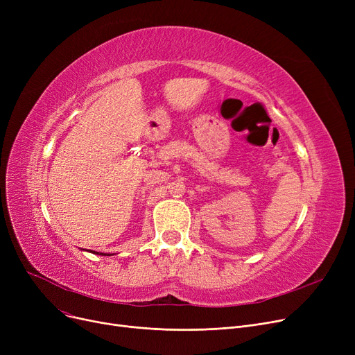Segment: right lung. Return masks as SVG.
<instances>
[{"label": "right lung", "instance_id": "add662e5", "mask_svg": "<svg viewBox=\"0 0 355 355\" xmlns=\"http://www.w3.org/2000/svg\"><path fill=\"white\" fill-rule=\"evenodd\" d=\"M90 252H92V250H90ZM93 253H95V252H93ZM96 253H98V252H96ZM102 254H103V253H102Z\"/></svg>", "mask_w": 355, "mask_h": 355}]
</instances>
